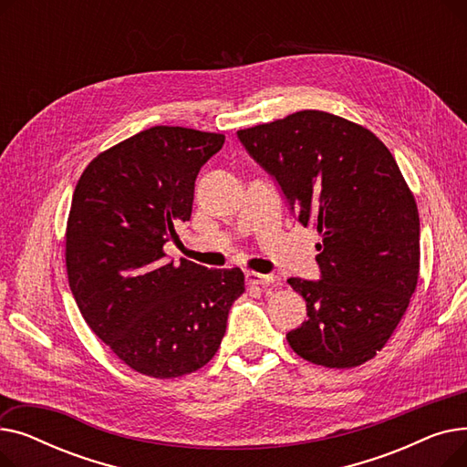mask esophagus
<instances>
[{
	"mask_svg": "<svg viewBox=\"0 0 467 467\" xmlns=\"http://www.w3.org/2000/svg\"><path fill=\"white\" fill-rule=\"evenodd\" d=\"M246 280L250 285H273L276 282V276L261 275V273H248Z\"/></svg>",
	"mask_w": 467,
	"mask_h": 467,
	"instance_id": "obj_1",
	"label": "esophagus"
}]
</instances>
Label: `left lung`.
<instances>
[{"instance_id": "obj_1", "label": "left lung", "mask_w": 467, "mask_h": 467, "mask_svg": "<svg viewBox=\"0 0 467 467\" xmlns=\"http://www.w3.org/2000/svg\"><path fill=\"white\" fill-rule=\"evenodd\" d=\"M238 138L322 238V280H287L308 316L287 333L289 347L331 369L373 359L401 322L420 271L419 208L396 159L369 129L317 109Z\"/></svg>"}]
</instances>
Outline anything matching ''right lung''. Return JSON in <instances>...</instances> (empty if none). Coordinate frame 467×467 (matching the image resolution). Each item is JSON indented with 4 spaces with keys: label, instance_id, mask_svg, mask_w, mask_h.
<instances>
[{
    "label": "right lung",
    "instance_id": "add662e5",
    "mask_svg": "<svg viewBox=\"0 0 467 467\" xmlns=\"http://www.w3.org/2000/svg\"><path fill=\"white\" fill-rule=\"evenodd\" d=\"M223 134L141 130L94 157L73 191L64 234L67 282L87 326L132 371L178 379L217 352L240 268L164 261L192 212L201 166Z\"/></svg>",
    "mask_w": 467,
    "mask_h": 467
}]
</instances>
